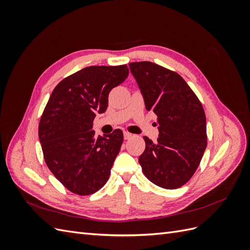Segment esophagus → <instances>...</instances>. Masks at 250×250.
Listing matches in <instances>:
<instances>
[{"mask_svg": "<svg viewBox=\"0 0 250 250\" xmlns=\"http://www.w3.org/2000/svg\"><path fill=\"white\" fill-rule=\"evenodd\" d=\"M131 133H129V132H127V131H124V139L125 140H129L130 138H131Z\"/></svg>", "mask_w": 250, "mask_h": 250, "instance_id": "esophagus-1", "label": "esophagus"}]
</instances>
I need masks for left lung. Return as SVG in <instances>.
<instances>
[{"mask_svg":"<svg viewBox=\"0 0 250 250\" xmlns=\"http://www.w3.org/2000/svg\"><path fill=\"white\" fill-rule=\"evenodd\" d=\"M145 106L157 116L158 138L144 137L139 162L145 176L164 188H177L197 170L207 148V119L191 87L175 72L150 62H130Z\"/></svg>","mask_w":250,"mask_h":250,"instance_id":"obj_1","label":"left lung"}]
</instances>
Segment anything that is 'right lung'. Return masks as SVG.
I'll return each instance as SVG.
<instances>
[{"instance_id": "add662e5", "label": "right lung", "mask_w": 250, "mask_h": 250, "mask_svg": "<svg viewBox=\"0 0 250 250\" xmlns=\"http://www.w3.org/2000/svg\"><path fill=\"white\" fill-rule=\"evenodd\" d=\"M126 64L86 66L53 89L39 126L48 168L67 190L90 195L101 188L123 143V132L96 137V113L108 106L109 92L128 77Z\"/></svg>"}]
</instances>
